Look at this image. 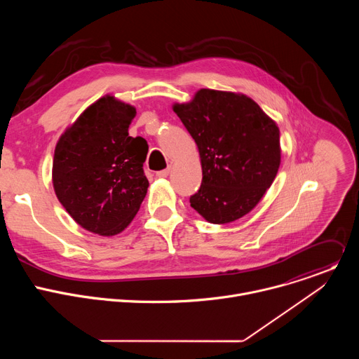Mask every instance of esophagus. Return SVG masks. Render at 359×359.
Here are the masks:
<instances>
[{"mask_svg":"<svg viewBox=\"0 0 359 359\" xmlns=\"http://www.w3.org/2000/svg\"><path fill=\"white\" fill-rule=\"evenodd\" d=\"M169 173H170V168H169V169H165V170H161V172H156V176L163 179V177H168Z\"/></svg>","mask_w":359,"mask_h":359,"instance_id":"esophagus-1","label":"esophagus"}]
</instances>
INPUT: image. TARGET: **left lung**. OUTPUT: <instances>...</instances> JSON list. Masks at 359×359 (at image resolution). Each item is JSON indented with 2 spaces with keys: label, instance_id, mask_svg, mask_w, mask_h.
Masks as SVG:
<instances>
[{
  "label": "left lung",
  "instance_id": "obj_1",
  "mask_svg": "<svg viewBox=\"0 0 359 359\" xmlns=\"http://www.w3.org/2000/svg\"><path fill=\"white\" fill-rule=\"evenodd\" d=\"M194 139L201 186L190 206L209 223L227 224L250 213L273 184L281 146L277 123L243 93L198 89L186 104H175Z\"/></svg>",
  "mask_w": 359,
  "mask_h": 359
}]
</instances>
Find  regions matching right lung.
Returning a JSON list of instances; mask_svg holds the SVG:
<instances>
[{
    "label": "right lung",
    "instance_id": "add662e5",
    "mask_svg": "<svg viewBox=\"0 0 359 359\" xmlns=\"http://www.w3.org/2000/svg\"><path fill=\"white\" fill-rule=\"evenodd\" d=\"M136 108L112 95L99 97L61 135L53 184L69 216L99 236L123 231L146 196L147 143L129 136Z\"/></svg>",
    "mask_w": 359,
    "mask_h": 359
}]
</instances>
